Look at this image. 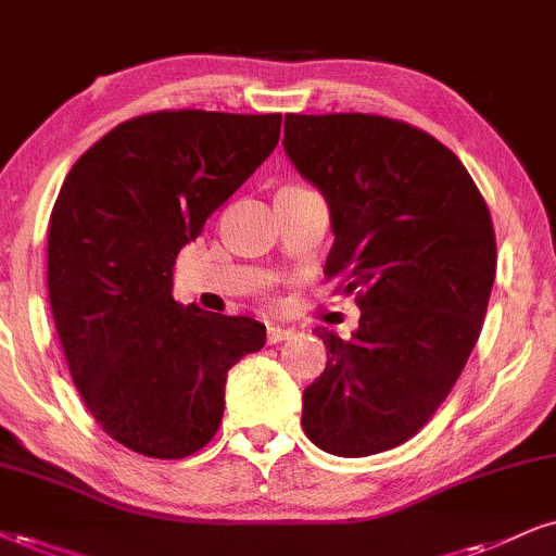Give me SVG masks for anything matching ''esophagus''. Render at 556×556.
Masks as SVG:
<instances>
[{"mask_svg": "<svg viewBox=\"0 0 556 556\" xmlns=\"http://www.w3.org/2000/svg\"><path fill=\"white\" fill-rule=\"evenodd\" d=\"M293 338V330L291 327H283V325H267V342L270 345H276V342H283Z\"/></svg>", "mask_w": 556, "mask_h": 556, "instance_id": "obj_1", "label": "esophagus"}]
</instances>
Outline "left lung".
<instances>
[{
    "instance_id": "obj_1",
    "label": "left lung",
    "mask_w": 556,
    "mask_h": 556,
    "mask_svg": "<svg viewBox=\"0 0 556 556\" xmlns=\"http://www.w3.org/2000/svg\"><path fill=\"white\" fill-rule=\"evenodd\" d=\"M283 149L330 208L325 276H345L361 309L351 340L314 330L327 368L301 425L327 454H381L433 417L475 351L497 265L488 203L451 149L402 121L291 113Z\"/></svg>"
}]
</instances>
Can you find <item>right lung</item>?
Segmentation results:
<instances>
[{
	"instance_id": "obj_1",
	"label": "right lung",
	"mask_w": 556,
	"mask_h": 556,
	"mask_svg": "<svg viewBox=\"0 0 556 556\" xmlns=\"http://www.w3.org/2000/svg\"><path fill=\"white\" fill-rule=\"evenodd\" d=\"M278 136V113L139 115L61 185L48 226L53 321L87 409L136 454L203 448L222 425L226 374L265 345L257 319L177 304L173 267Z\"/></svg>"
}]
</instances>
